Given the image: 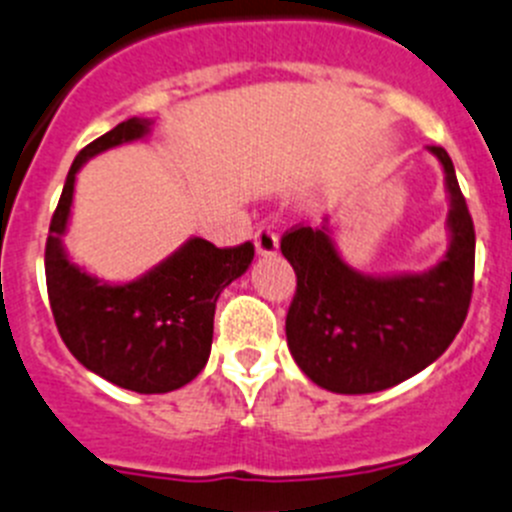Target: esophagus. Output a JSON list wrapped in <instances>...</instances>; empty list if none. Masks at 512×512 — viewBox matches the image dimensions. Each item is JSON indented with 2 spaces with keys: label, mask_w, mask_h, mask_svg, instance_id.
<instances>
[{
  "label": "esophagus",
  "mask_w": 512,
  "mask_h": 512,
  "mask_svg": "<svg viewBox=\"0 0 512 512\" xmlns=\"http://www.w3.org/2000/svg\"><path fill=\"white\" fill-rule=\"evenodd\" d=\"M255 247L260 255H275L280 247L278 242V232H275V227L272 224H260L255 232Z\"/></svg>",
  "instance_id": "esophagus-1"
}]
</instances>
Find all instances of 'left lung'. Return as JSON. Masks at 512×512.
Here are the masks:
<instances>
[{"label": "left lung", "instance_id": "1", "mask_svg": "<svg viewBox=\"0 0 512 512\" xmlns=\"http://www.w3.org/2000/svg\"><path fill=\"white\" fill-rule=\"evenodd\" d=\"M450 189L452 245L434 270L366 278L338 257L326 227L295 224L280 250L293 265V303L285 336L295 364L336 394H374L427 369L455 341L475 285V224L442 146Z\"/></svg>", "mask_w": 512, "mask_h": 512}]
</instances>
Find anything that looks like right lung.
Returning a JSON list of instances; mask_svg holds the SVG:
<instances>
[{
  "mask_svg": "<svg viewBox=\"0 0 512 512\" xmlns=\"http://www.w3.org/2000/svg\"><path fill=\"white\" fill-rule=\"evenodd\" d=\"M151 123L128 118L75 156L45 245V278L60 338L85 369L138 394H166L197 379L212 351L217 298L250 267L255 245L186 242L159 267L126 285H105L65 257L75 174L90 156L146 136Z\"/></svg>",
  "mask_w": 512,
  "mask_h": 512,
  "instance_id": "1",
  "label": "right lung"
}]
</instances>
